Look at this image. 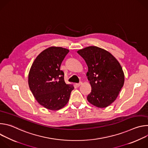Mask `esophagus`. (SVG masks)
<instances>
[{"mask_svg": "<svg viewBox=\"0 0 148 148\" xmlns=\"http://www.w3.org/2000/svg\"><path fill=\"white\" fill-rule=\"evenodd\" d=\"M82 82H79V83H78V84H76V86H77V87H79L81 85H82Z\"/></svg>", "mask_w": 148, "mask_h": 148, "instance_id": "34e87169", "label": "esophagus"}]
</instances>
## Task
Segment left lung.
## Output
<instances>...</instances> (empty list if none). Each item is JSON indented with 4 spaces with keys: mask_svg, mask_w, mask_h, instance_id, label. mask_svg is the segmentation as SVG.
<instances>
[{
    "mask_svg": "<svg viewBox=\"0 0 148 148\" xmlns=\"http://www.w3.org/2000/svg\"><path fill=\"white\" fill-rule=\"evenodd\" d=\"M86 61L88 80L91 91L88 101L98 108H105L114 102L122 88L125 76L116 58L108 51L89 46L77 51Z\"/></svg>",
    "mask_w": 148,
    "mask_h": 148,
    "instance_id": "8db88e82",
    "label": "left lung"
}]
</instances>
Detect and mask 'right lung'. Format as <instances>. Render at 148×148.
<instances>
[{
	"label": "right lung",
	"mask_w": 148,
	"mask_h": 148,
	"mask_svg": "<svg viewBox=\"0 0 148 148\" xmlns=\"http://www.w3.org/2000/svg\"><path fill=\"white\" fill-rule=\"evenodd\" d=\"M69 50L50 47L41 52L31 66L28 84L36 101L46 109L57 111L69 101L73 84L64 81V73L60 70L61 62Z\"/></svg>",
	"instance_id": "right-lung-1"
}]
</instances>
